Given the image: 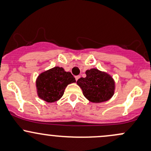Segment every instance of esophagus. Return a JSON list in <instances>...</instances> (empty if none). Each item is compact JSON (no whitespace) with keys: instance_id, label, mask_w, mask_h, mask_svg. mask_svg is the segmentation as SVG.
<instances>
[{"instance_id":"34e87169","label":"esophagus","mask_w":151,"mask_h":151,"mask_svg":"<svg viewBox=\"0 0 151 151\" xmlns=\"http://www.w3.org/2000/svg\"><path fill=\"white\" fill-rule=\"evenodd\" d=\"M80 76H76V77H75V79H76V80H79V79H80Z\"/></svg>"}]
</instances>
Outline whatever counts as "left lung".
<instances>
[{"label":"left lung","instance_id":"8db88e82","mask_svg":"<svg viewBox=\"0 0 151 151\" xmlns=\"http://www.w3.org/2000/svg\"><path fill=\"white\" fill-rule=\"evenodd\" d=\"M86 77H81L77 84L84 96L92 103H102L112 98L115 92V81L108 73L96 68L85 71Z\"/></svg>","mask_w":151,"mask_h":151}]
</instances>
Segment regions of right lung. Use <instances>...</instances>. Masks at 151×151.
<instances>
[{"mask_svg": "<svg viewBox=\"0 0 151 151\" xmlns=\"http://www.w3.org/2000/svg\"><path fill=\"white\" fill-rule=\"evenodd\" d=\"M74 82L75 78L71 72L55 66L38 75L35 82L37 96L47 103L55 102L63 96L67 85Z\"/></svg>", "mask_w": 151, "mask_h": 151, "instance_id": "1", "label": "right lung"}]
</instances>
